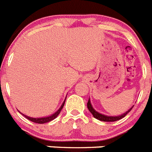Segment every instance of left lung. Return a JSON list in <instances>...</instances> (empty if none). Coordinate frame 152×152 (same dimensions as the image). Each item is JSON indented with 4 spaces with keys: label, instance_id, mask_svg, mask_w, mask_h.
Wrapping results in <instances>:
<instances>
[{
    "label": "left lung",
    "instance_id": "obj_1",
    "mask_svg": "<svg viewBox=\"0 0 152 152\" xmlns=\"http://www.w3.org/2000/svg\"><path fill=\"white\" fill-rule=\"evenodd\" d=\"M133 107L134 106H132V107L130 109H129L128 110L126 111V113L121 114V115H119V116H107V115H104V114L100 113L95 110L94 109V107H93V106L91 105V100H90V99L88 102V110H89L90 112L92 113L94 117L96 118V119H98V120H100V121H103V122H115V121H117V120H119V119H123V117H125V116H126V115H127L130 111H131V110L133 108Z\"/></svg>",
    "mask_w": 152,
    "mask_h": 152
}]
</instances>
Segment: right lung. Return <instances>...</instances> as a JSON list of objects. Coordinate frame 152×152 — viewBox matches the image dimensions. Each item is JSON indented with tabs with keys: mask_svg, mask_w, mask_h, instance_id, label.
Returning <instances> with one entry per match:
<instances>
[{
	"mask_svg": "<svg viewBox=\"0 0 152 152\" xmlns=\"http://www.w3.org/2000/svg\"><path fill=\"white\" fill-rule=\"evenodd\" d=\"M65 100H66V97H65V99H64V102L62 103V104H61V106L60 107V108L57 111H56V113H54L53 114H52V115H50V116H43V117H30V116H26V115H25V114H23L22 113H20L22 115H23L26 118V119H28L29 120H30V121L33 122V123H39V124H43V123H49V122L52 121V120H53V119H56V117H57L58 115H59V113H61V109L63 108V107H64V102H65Z\"/></svg>",
	"mask_w": 152,
	"mask_h": 152,
	"instance_id": "add662e5",
	"label": "right lung"
}]
</instances>
